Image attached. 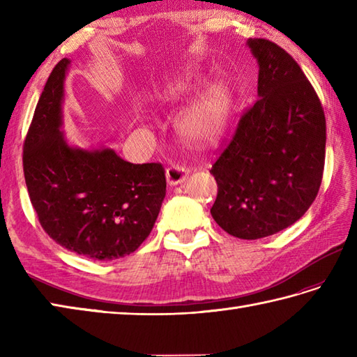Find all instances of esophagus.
<instances>
[{
    "label": "esophagus",
    "instance_id": "esophagus-1",
    "mask_svg": "<svg viewBox=\"0 0 357 357\" xmlns=\"http://www.w3.org/2000/svg\"><path fill=\"white\" fill-rule=\"evenodd\" d=\"M165 178L169 185H178L185 183L188 178V170L183 165H170L169 169L165 170Z\"/></svg>",
    "mask_w": 357,
    "mask_h": 357
}]
</instances>
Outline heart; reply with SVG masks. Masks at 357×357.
Wrapping results in <instances>:
<instances>
[{"mask_svg":"<svg viewBox=\"0 0 357 357\" xmlns=\"http://www.w3.org/2000/svg\"><path fill=\"white\" fill-rule=\"evenodd\" d=\"M188 92H190L188 81H173L164 86L158 95L161 101L173 102L181 100ZM230 107L231 96L227 87L213 86L179 119V130L190 142H211L222 133Z\"/></svg>","mask_w":357,"mask_h":357,"instance_id":"obj_1","label":"heart"}]
</instances>
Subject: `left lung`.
I'll return each instance as SVG.
<instances>
[{
  "label": "left lung",
  "instance_id": "left-lung-1",
  "mask_svg": "<svg viewBox=\"0 0 357 357\" xmlns=\"http://www.w3.org/2000/svg\"><path fill=\"white\" fill-rule=\"evenodd\" d=\"M247 45L259 66V100L211 167L218 196L210 213L231 236L259 239L293 225L316 199L327 128L299 64L268 40Z\"/></svg>",
  "mask_w": 357,
  "mask_h": 357
}]
</instances>
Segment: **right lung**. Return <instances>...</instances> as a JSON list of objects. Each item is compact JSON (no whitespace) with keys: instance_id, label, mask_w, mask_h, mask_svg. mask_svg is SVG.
Here are the masks:
<instances>
[{"instance_id":"obj_1","label":"right lung","mask_w":357,"mask_h":357,"mask_svg":"<svg viewBox=\"0 0 357 357\" xmlns=\"http://www.w3.org/2000/svg\"><path fill=\"white\" fill-rule=\"evenodd\" d=\"M61 59L45 82L24 141L22 167L44 231L95 261L133 253L153 229L165 198L161 164H132L107 147L70 146L63 132Z\"/></svg>"}]
</instances>
